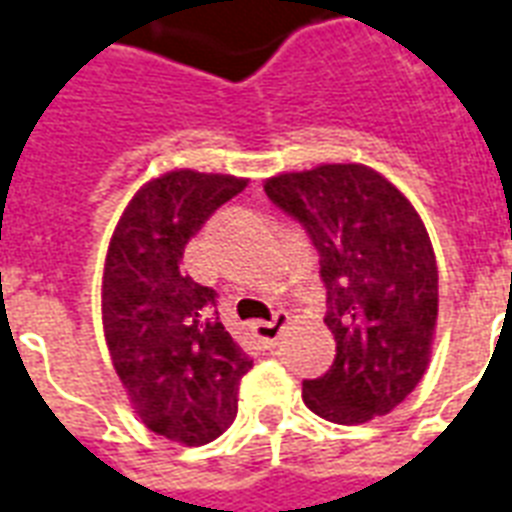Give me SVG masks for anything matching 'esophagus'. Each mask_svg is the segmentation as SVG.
<instances>
[{
    "label": "esophagus",
    "instance_id": "esophagus-1",
    "mask_svg": "<svg viewBox=\"0 0 512 512\" xmlns=\"http://www.w3.org/2000/svg\"><path fill=\"white\" fill-rule=\"evenodd\" d=\"M287 320H290V317H287L285 312H276L268 323H252V336H255L263 347H274V344L279 342L282 331H285Z\"/></svg>",
    "mask_w": 512,
    "mask_h": 512
}]
</instances>
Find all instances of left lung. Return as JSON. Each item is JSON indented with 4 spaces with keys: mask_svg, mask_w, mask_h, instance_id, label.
I'll use <instances>...</instances> for the list:
<instances>
[{
    "mask_svg": "<svg viewBox=\"0 0 512 512\" xmlns=\"http://www.w3.org/2000/svg\"><path fill=\"white\" fill-rule=\"evenodd\" d=\"M266 195L301 222L320 255L333 366L304 380V404L333 423H366L407 399L429 366L437 260L418 211L366 165L279 173Z\"/></svg>",
    "mask_w": 512,
    "mask_h": 512,
    "instance_id": "left-lung-1",
    "label": "left lung"
}]
</instances>
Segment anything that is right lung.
Returning a JSON list of instances; mask_svg holds the SVG:
<instances>
[{"mask_svg":"<svg viewBox=\"0 0 512 512\" xmlns=\"http://www.w3.org/2000/svg\"><path fill=\"white\" fill-rule=\"evenodd\" d=\"M246 179L170 170L135 192L102 274V328L146 429L206 445L233 423L252 361L219 323L217 290L181 268L184 246Z\"/></svg>","mask_w":512,"mask_h":512,"instance_id":"add662e5","label":"right lung"}]
</instances>
